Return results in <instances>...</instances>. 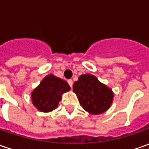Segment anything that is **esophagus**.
Instances as JSON below:
<instances>
[{"label": "esophagus", "instance_id": "obj_1", "mask_svg": "<svg viewBox=\"0 0 149 149\" xmlns=\"http://www.w3.org/2000/svg\"><path fill=\"white\" fill-rule=\"evenodd\" d=\"M68 84H69L70 86L72 87V84H73V81H72V79L68 80Z\"/></svg>", "mask_w": 149, "mask_h": 149}]
</instances>
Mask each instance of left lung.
I'll use <instances>...</instances> for the list:
<instances>
[{
	"mask_svg": "<svg viewBox=\"0 0 149 149\" xmlns=\"http://www.w3.org/2000/svg\"><path fill=\"white\" fill-rule=\"evenodd\" d=\"M80 105L91 115H100L110 109L114 92L94 75L82 74L73 84Z\"/></svg>",
	"mask_w": 149,
	"mask_h": 149,
	"instance_id": "obj_1",
	"label": "left lung"
}]
</instances>
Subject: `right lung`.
I'll list each match as a JSON object with an SVG mask.
<instances>
[{
	"instance_id": "add662e5",
	"label": "right lung",
	"mask_w": 149,
	"mask_h": 149,
	"mask_svg": "<svg viewBox=\"0 0 149 149\" xmlns=\"http://www.w3.org/2000/svg\"><path fill=\"white\" fill-rule=\"evenodd\" d=\"M68 83L53 74L46 76L31 93V100L34 107L41 112L55 110L63 93L69 91Z\"/></svg>"
}]
</instances>
